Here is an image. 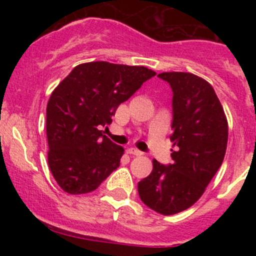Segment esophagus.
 <instances>
[{
	"mask_svg": "<svg viewBox=\"0 0 256 256\" xmlns=\"http://www.w3.org/2000/svg\"><path fill=\"white\" fill-rule=\"evenodd\" d=\"M128 154H134V156H141V154H142V152L138 151V148H134V147H130V148L128 150Z\"/></svg>",
	"mask_w": 256,
	"mask_h": 256,
	"instance_id": "esophagus-1",
	"label": "esophagus"
}]
</instances>
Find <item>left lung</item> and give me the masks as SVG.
I'll use <instances>...</instances> for the list:
<instances>
[{
	"mask_svg": "<svg viewBox=\"0 0 256 256\" xmlns=\"http://www.w3.org/2000/svg\"><path fill=\"white\" fill-rule=\"evenodd\" d=\"M158 78L171 85L172 135L176 151L168 166L154 160L150 176L138 184L141 200L164 216L194 204L223 164L228 142V121L207 80L190 73L170 72Z\"/></svg>",
	"mask_w": 256,
	"mask_h": 256,
	"instance_id": "left-lung-1",
	"label": "left lung"
}]
</instances>
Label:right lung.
<instances>
[{"instance_id":"obj_1","label":"right lung","mask_w":256,"mask_h":256,"mask_svg":"<svg viewBox=\"0 0 256 256\" xmlns=\"http://www.w3.org/2000/svg\"><path fill=\"white\" fill-rule=\"evenodd\" d=\"M154 76L146 66L90 62L76 66L53 90L46 124L48 164L64 192H92L120 166L124 148L100 128Z\"/></svg>"}]
</instances>
